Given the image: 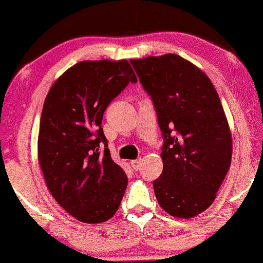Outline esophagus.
Wrapping results in <instances>:
<instances>
[{"label": "esophagus", "mask_w": 263, "mask_h": 263, "mask_svg": "<svg viewBox=\"0 0 263 263\" xmlns=\"http://www.w3.org/2000/svg\"><path fill=\"white\" fill-rule=\"evenodd\" d=\"M130 166L133 167V170H134V171L140 170V167H141V160H140V158H139V160H133L130 162Z\"/></svg>", "instance_id": "34e87169"}]
</instances>
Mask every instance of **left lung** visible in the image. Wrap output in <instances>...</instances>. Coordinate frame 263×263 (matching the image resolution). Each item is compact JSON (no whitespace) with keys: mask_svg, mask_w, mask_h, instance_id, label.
I'll return each instance as SVG.
<instances>
[{"mask_svg":"<svg viewBox=\"0 0 263 263\" xmlns=\"http://www.w3.org/2000/svg\"><path fill=\"white\" fill-rule=\"evenodd\" d=\"M154 103L163 171L154 180L160 206L191 218L216 197L232 161V135L209 77L178 54L130 60Z\"/></svg>","mask_w":263,"mask_h":263,"instance_id":"obj_1","label":"left lung"}]
</instances>
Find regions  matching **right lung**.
Here are the masks:
<instances>
[{"label": "right lung", "mask_w": 263, "mask_h": 263, "mask_svg": "<svg viewBox=\"0 0 263 263\" xmlns=\"http://www.w3.org/2000/svg\"><path fill=\"white\" fill-rule=\"evenodd\" d=\"M128 61H84L54 82L40 118L37 154L46 185L69 215L101 223L117 212L128 178L112 160L103 113L137 83Z\"/></svg>", "instance_id": "add662e5"}]
</instances>
